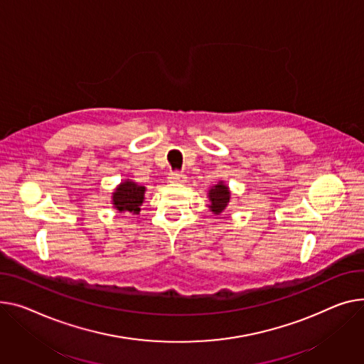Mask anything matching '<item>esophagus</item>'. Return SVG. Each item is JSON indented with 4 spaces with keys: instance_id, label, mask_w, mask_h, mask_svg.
I'll use <instances>...</instances> for the list:
<instances>
[{
    "instance_id": "1",
    "label": "esophagus",
    "mask_w": 364,
    "mask_h": 364,
    "mask_svg": "<svg viewBox=\"0 0 364 364\" xmlns=\"http://www.w3.org/2000/svg\"><path fill=\"white\" fill-rule=\"evenodd\" d=\"M168 181L169 183H184L186 181V174L183 173H171L168 176Z\"/></svg>"
}]
</instances>
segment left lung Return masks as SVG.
<instances>
[{
	"label": "left lung",
	"instance_id": "left-lung-1",
	"mask_svg": "<svg viewBox=\"0 0 364 364\" xmlns=\"http://www.w3.org/2000/svg\"><path fill=\"white\" fill-rule=\"evenodd\" d=\"M208 199H209L208 208L210 209L212 213L215 215L223 213L230 205V199H231L230 187L223 180H220L216 184L210 186V188L208 190Z\"/></svg>",
	"mask_w": 364,
	"mask_h": 364
}]
</instances>
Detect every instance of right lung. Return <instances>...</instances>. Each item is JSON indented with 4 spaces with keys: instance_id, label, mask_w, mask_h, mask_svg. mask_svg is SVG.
I'll return each mask as SVG.
<instances>
[{
    "instance_id": "right-lung-1",
    "label": "right lung",
    "mask_w": 364,
    "mask_h": 364,
    "mask_svg": "<svg viewBox=\"0 0 364 364\" xmlns=\"http://www.w3.org/2000/svg\"><path fill=\"white\" fill-rule=\"evenodd\" d=\"M146 187L139 186L133 180H123L112 191L111 205L119 213H140V206L144 202Z\"/></svg>"
}]
</instances>
